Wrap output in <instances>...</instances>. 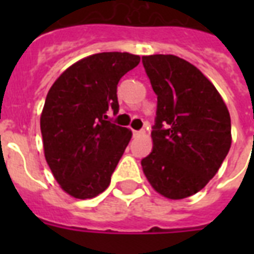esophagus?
<instances>
[{"label": "esophagus", "instance_id": "esophagus-1", "mask_svg": "<svg viewBox=\"0 0 254 254\" xmlns=\"http://www.w3.org/2000/svg\"><path fill=\"white\" fill-rule=\"evenodd\" d=\"M145 134V130H133V135L134 137H139V135Z\"/></svg>", "mask_w": 254, "mask_h": 254}]
</instances>
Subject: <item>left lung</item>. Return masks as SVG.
<instances>
[{"label": "left lung", "instance_id": "obj_1", "mask_svg": "<svg viewBox=\"0 0 254 254\" xmlns=\"http://www.w3.org/2000/svg\"><path fill=\"white\" fill-rule=\"evenodd\" d=\"M157 113L153 150L141 161L153 189L169 199L200 191L228 154L231 117L213 84L175 55L142 57Z\"/></svg>", "mask_w": 254, "mask_h": 254}]
</instances>
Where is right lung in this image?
<instances>
[{"mask_svg":"<svg viewBox=\"0 0 254 254\" xmlns=\"http://www.w3.org/2000/svg\"><path fill=\"white\" fill-rule=\"evenodd\" d=\"M139 63L129 53H100L67 68L50 88L41 116L46 161L77 199L107 190L131 131L108 120L119 113L117 84Z\"/></svg>","mask_w":254,"mask_h":254,"instance_id":"right-lung-1","label":"right lung"}]
</instances>
